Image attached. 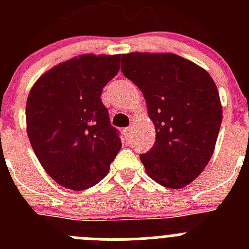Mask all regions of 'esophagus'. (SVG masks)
Instances as JSON below:
<instances>
[{"label": "esophagus", "instance_id": "esophagus-1", "mask_svg": "<svg viewBox=\"0 0 249 249\" xmlns=\"http://www.w3.org/2000/svg\"><path fill=\"white\" fill-rule=\"evenodd\" d=\"M132 132H133V127L132 126H129V127H127V128L123 129V133H124V136H126V137H131Z\"/></svg>", "mask_w": 249, "mask_h": 249}]
</instances>
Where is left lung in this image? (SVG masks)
Returning a JSON list of instances; mask_svg holds the SVG:
<instances>
[{
	"mask_svg": "<svg viewBox=\"0 0 249 249\" xmlns=\"http://www.w3.org/2000/svg\"><path fill=\"white\" fill-rule=\"evenodd\" d=\"M122 73L137 86L156 128L155 146L141 155L149 177L183 188L210 162L222 123V105L210 73L175 53L122 54Z\"/></svg>",
	"mask_w": 249,
	"mask_h": 249,
	"instance_id": "8db88e82",
	"label": "left lung"
}]
</instances>
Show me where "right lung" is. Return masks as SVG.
Listing matches in <instances>:
<instances>
[{"label": "right lung", "mask_w": 249, "mask_h": 249, "mask_svg": "<svg viewBox=\"0 0 249 249\" xmlns=\"http://www.w3.org/2000/svg\"><path fill=\"white\" fill-rule=\"evenodd\" d=\"M120 54H81L39 77L26 103L27 135L54 182L85 191L107 176L122 147L101 101L120 71Z\"/></svg>", "instance_id": "add662e5"}]
</instances>
